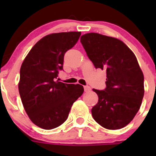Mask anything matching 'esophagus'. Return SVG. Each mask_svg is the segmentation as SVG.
Masks as SVG:
<instances>
[{
	"mask_svg": "<svg viewBox=\"0 0 156 156\" xmlns=\"http://www.w3.org/2000/svg\"><path fill=\"white\" fill-rule=\"evenodd\" d=\"M84 91L85 92H89L90 90V87H89V86H84Z\"/></svg>",
	"mask_w": 156,
	"mask_h": 156,
	"instance_id": "obj_1",
	"label": "esophagus"
}]
</instances>
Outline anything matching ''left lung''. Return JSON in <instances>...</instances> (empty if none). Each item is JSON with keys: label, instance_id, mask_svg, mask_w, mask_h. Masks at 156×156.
Instances as JSON below:
<instances>
[{"label": "left lung", "instance_id": "1", "mask_svg": "<svg viewBox=\"0 0 156 156\" xmlns=\"http://www.w3.org/2000/svg\"><path fill=\"white\" fill-rule=\"evenodd\" d=\"M81 43L96 69L106 70V87L93 89L98 95L91 109L94 120L109 130L128 125L142 103L144 77L134 53L122 41L98 33H87Z\"/></svg>", "mask_w": 156, "mask_h": 156}]
</instances>
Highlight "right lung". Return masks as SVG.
Instances as JSON below:
<instances>
[{"label": "right lung", "instance_id": "add662e5", "mask_svg": "<svg viewBox=\"0 0 156 156\" xmlns=\"http://www.w3.org/2000/svg\"><path fill=\"white\" fill-rule=\"evenodd\" d=\"M80 36V31L48 34L34 44L22 64L19 92L29 119L39 127L50 130L64 123L84 92L82 85L57 80L66 52Z\"/></svg>", "mask_w": 156, "mask_h": 156}]
</instances>
